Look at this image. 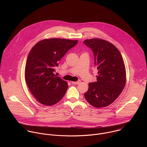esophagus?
<instances>
[{
	"instance_id": "obj_1",
	"label": "esophagus",
	"mask_w": 147,
	"mask_h": 147,
	"mask_svg": "<svg viewBox=\"0 0 147 147\" xmlns=\"http://www.w3.org/2000/svg\"><path fill=\"white\" fill-rule=\"evenodd\" d=\"M80 81H71V82L72 83V84H75V85H77V84H80Z\"/></svg>"
}]
</instances>
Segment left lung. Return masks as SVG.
<instances>
[{"instance_id":"left-lung-1","label":"left lung","mask_w":147,"mask_h":147,"mask_svg":"<svg viewBox=\"0 0 147 147\" xmlns=\"http://www.w3.org/2000/svg\"><path fill=\"white\" fill-rule=\"evenodd\" d=\"M83 42L92 50L98 70L97 81L89 83L85 98L95 108L108 107L120 95L126 82L123 59L118 49L107 40L92 38Z\"/></svg>"}]
</instances>
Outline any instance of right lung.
I'll return each instance as SVG.
<instances>
[{
    "mask_svg": "<svg viewBox=\"0 0 147 147\" xmlns=\"http://www.w3.org/2000/svg\"><path fill=\"white\" fill-rule=\"evenodd\" d=\"M78 40L49 38L41 40L30 51L25 67V81L36 101L46 106L59 102L68 88L67 82L54 71L59 61Z\"/></svg>",
    "mask_w": 147,
    "mask_h": 147,
    "instance_id": "1",
    "label": "right lung"
}]
</instances>
